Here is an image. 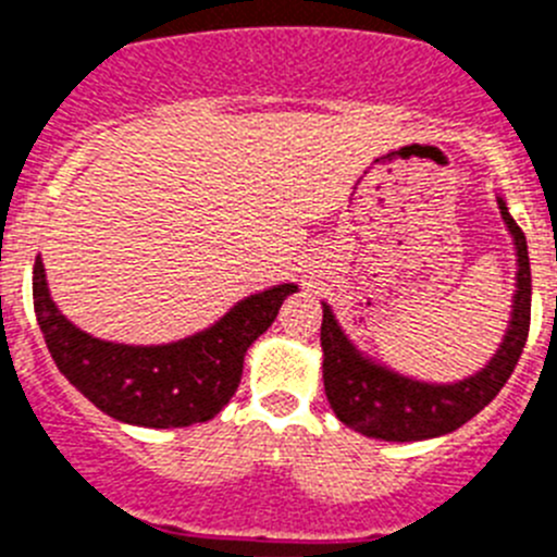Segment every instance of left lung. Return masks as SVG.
<instances>
[{
  "label": "left lung",
  "mask_w": 557,
  "mask_h": 557,
  "mask_svg": "<svg viewBox=\"0 0 557 557\" xmlns=\"http://www.w3.org/2000/svg\"><path fill=\"white\" fill-rule=\"evenodd\" d=\"M497 202L516 244L519 272H516L513 315H510L503 347L474 377H466L453 385H433L388 372L385 366L366 360L349 344L344 330L335 322L333 310L324 305V391H327L330 408L347 428L383 441L435 438V435L453 433L472 416H478L508 383L516 363L522 358L524 341H528L530 290L533 288H530V258L522 227L513 222L503 199Z\"/></svg>",
  "instance_id": "obj_1"
}]
</instances>
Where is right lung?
Masks as SVG:
<instances>
[{
    "instance_id": "obj_1",
    "label": "right lung",
    "mask_w": 557,
    "mask_h": 557,
    "mask_svg": "<svg viewBox=\"0 0 557 557\" xmlns=\"http://www.w3.org/2000/svg\"><path fill=\"white\" fill-rule=\"evenodd\" d=\"M297 285H277L242 299L213 327L163 347L110 344L74 327L54 308L41 258L33 267V305L60 374L102 413L141 428L208 422L242 383L244 355L267 333Z\"/></svg>"
}]
</instances>
